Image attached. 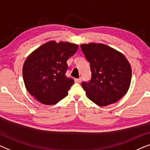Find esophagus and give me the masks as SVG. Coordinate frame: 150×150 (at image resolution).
I'll return each instance as SVG.
<instances>
[{
	"label": "esophagus",
	"instance_id": "obj_1",
	"mask_svg": "<svg viewBox=\"0 0 150 150\" xmlns=\"http://www.w3.org/2000/svg\"><path fill=\"white\" fill-rule=\"evenodd\" d=\"M81 81V78H78V79H75V82L76 83H80Z\"/></svg>",
	"mask_w": 150,
	"mask_h": 150
}]
</instances>
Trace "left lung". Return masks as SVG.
Returning a JSON list of instances; mask_svg holds the SVG:
<instances>
[{
	"label": "left lung",
	"instance_id": "1",
	"mask_svg": "<svg viewBox=\"0 0 150 150\" xmlns=\"http://www.w3.org/2000/svg\"><path fill=\"white\" fill-rule=\"evenodd\" d=\"M81 49L92 73L90 81L81 83L88 98L101 107L117 102L126 94L131 81L127 59L105 44H82Z\"/></svg>",
	"mask_w": 150,
	"mask_h": 150
}]
</instances>
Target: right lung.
Here are the masks:
<instances>
[{
	"label": "right lung",
	"mask_w": 150,
	"mask_h": 150,
	"mask_svg": "<svg viewBox=\"0 0 150 150\" xmlns=\"http://www.w3.org/2000/svg\"><path fill=\"white\" fill-rule=\"evenodd\" d=\"M77 49L75 44L52 41L29 55L22 70L29 93L44 105H54L66 97L74 83L66 75L69 69L67 61Z\"/></svg>",
	"instance_id": "1"
}]
</instances>
